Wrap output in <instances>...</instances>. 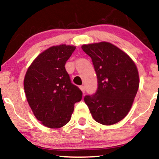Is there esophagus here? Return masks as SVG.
<instances>
[{
	"label": "esophagus",
	"mask_w": 159,
	"mask_h": 159,
	"mask_svg": "<svg viewBox=\"0 0 159 159\" xmlns=\"http://www.w3.org/2000/svg\"><path fill=\"white\" fill-rule=\"evenodd\" d=\"M80 89H81V90L82 91V92H83V93H84V92H85V87H84V86H80Z\"/></svg>",
	"instance_id": "1"
}]
</instances>
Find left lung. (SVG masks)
I'll list each match as a JSON object with an SVG mask.
<instances>
[{
	"mask_svg": "<svg viewBox=\"0 0 159 159\" xmlns=\"http://www.w3.org/2000/svg\"><path fill=\"white\" fill-rule=\"evenodd\" d=\"M91 57L98 78V89L84 102L94 120L104 125L120 122L127 115L137 93L139 78L133 60L109 43L82 45Z\"/></svg>",
	"mask_w": 159,
	"mask_h": 159,
	"instance_id": "1",
	"label": "left lung"
}]
</instances>
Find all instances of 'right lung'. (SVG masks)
I'll list each match as a JSON object with an SVG mask.
<instances>
[{"label":"right lung","mask_w":159,"mask_h":159,"mask_svg":"<svg viewBox=\"0 0 159 159\" xmlns=\"http://www.w3.org/2000/svg\"><path fill=\"white\" fill-rule=\"evenodd\" d=\"M75 46L49 48L34 60L24 78L28 103L36 118L50 128H59L70 120L82 92L71 83L65 64Z\"/></svg>","instance_id":"obj_1"}]
</instances>
